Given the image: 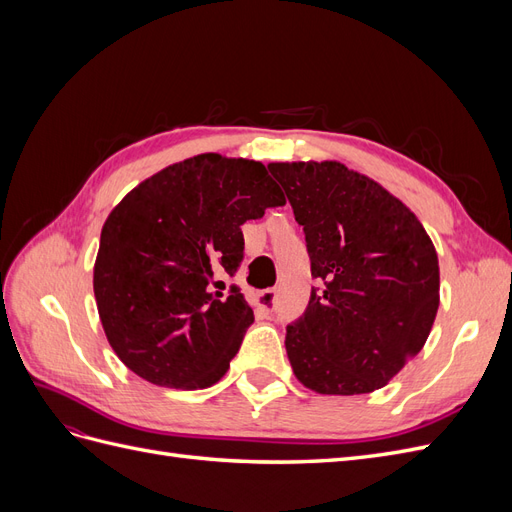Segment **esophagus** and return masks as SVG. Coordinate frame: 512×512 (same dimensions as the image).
<instances>
[{"mask_svg": "<svg viewBox=\"0 0 512 512\" xmlns=\"http://www.w3.org/2000/svg\"><path fill=\"white\" fill-rule=\"evenodd\" d=\"M275 294L277 290L275 288H267V290H260L258 297H256V307L262 309V312H271L273 305H275Z\"/></svg>", "mask_w": 512, "mask_h": 512, "instance_id": "34e87169", "label": "esophagus"}]
</instances>
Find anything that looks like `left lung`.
<instances>
[{"instance_id": "obj_1", "label": "left lung", "mask_w": 512, "mask_h": 512, "mask_svg": "<svg viewBox=\"0 0 512 512\" xmlns=\"http://www.w3.org/2000/svg\"><path fill=\"white\" fill-rule=\"evenodd\" d=\"M269 170L322 280L286 333L294 376L320 395L382 389L423 350L436 320L433 241L410 207L342 162H271Z\"/></svg>"}]
</instances>
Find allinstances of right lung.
<instances>
[{
	"mask_svg": "<svg viewBox=\"0 0 512 512\" xmlns=\"http://www.w3.org/2000/svg\"><path fill=\"white\" fill-rule=\"evenodd\" d=\"M282 205L265 164L220 153L170 164L123 196L94 265L102 329L121 363L166 389L218 382L254 322L218 275L239 267L241 226Z\"/></svg>",
	"mask_w": 512,
	"mask_h": 512,
	"instance_id": "add662e5",
	"label": "right lung"
}]
</instances>
